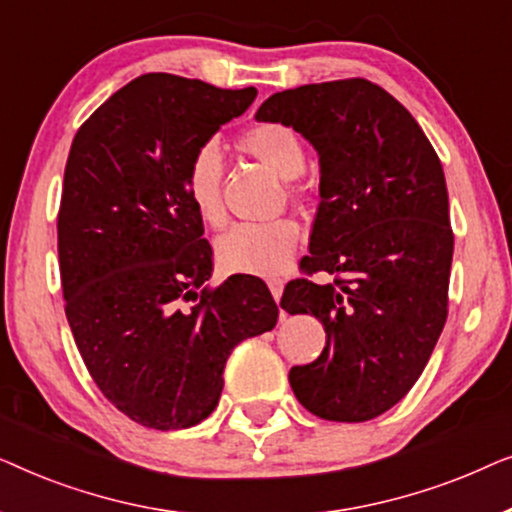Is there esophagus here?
Returning <instances> with one entry per match:
<instances>
[{"mask_svg": "<svg viewBox=\"0 0 512 512\" xmlns=\"http://www.w3.org/2000/svg\"><path fill=\"white\" fill-rule=\"evenodd\" d=\"M268 286H270V291H272V298H275V300L282 298V289H284L282 279H270Z\"/></svg>", "mask_w": 512, "mask_h": 512, "instance_id": "esophagus-1", "label": "esophagus"}]
</instances>
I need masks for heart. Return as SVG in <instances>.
Segmentation results:
<instances>
[{"instance_id": "1", "label": "heart", "mask_w": 512, "mask_h": 512, "mask_svg": "<svg viewBox=\"0 0 512 512\" xmlns=\"http://www.w3.org/2000/svg\"><path fill=\"white\" fill-rule=\"evenodd\" d=\"M240 149L275 172L279 179H296L305 167V149L289 125L258 123L240 137ZM223 160L212 142L202 144L186 167L188 200L207 226L219 228L226 221L221 198ZM291 193L293 186H291ZM300 230L293 221L240 223L216 242V258L226 272L275 277L289 268L298 249Z\"/></svg>"}]
</instances>
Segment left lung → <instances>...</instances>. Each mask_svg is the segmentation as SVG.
<instances>
[{
  "mask_svg": "<svg viewBox=\"0 0 512 512\" xmlns=\"http://www.w3.org/2000/svg\"><path fill=\"white\" fill-rule=\"evenodd\" d=\"M256 121L300 132L319 153V209L307 275L282 307L326 331L317 361L293 366L303 408L328 422H368L419 380L447 319L454 235L443 165L415 118L366 79L275 93Z\"/></svg>",
  "mask_w": 512,
  "mask_h": 512,
  "instance_id": "8db88e82",
  "label": "left lung"
}]
</instances>
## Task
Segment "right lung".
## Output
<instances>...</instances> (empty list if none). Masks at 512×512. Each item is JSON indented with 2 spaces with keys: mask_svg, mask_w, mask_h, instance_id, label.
Returning <instances> with one entry per match:
<instances>
[{
  "mask_svg": "<svg viewBox=\"0 0 512 512\" xmlns=\"http://www.w3.org/2000/svg\"><path fill=\"white\" fill-rule=\"evenodd\" d=\"M254 100L256 88L144 74L95 109L69 149L58 214L65 314L102 394L149 429L212 415L230 352L277 324L263 279L205 286L212 247L186 193L193 153Z\"/></svg>",
  "mask_w": 512,
  "mask_h": 512,
  "instance_id": "obj_1",
  "label": "right lung"
}]
</instances>
